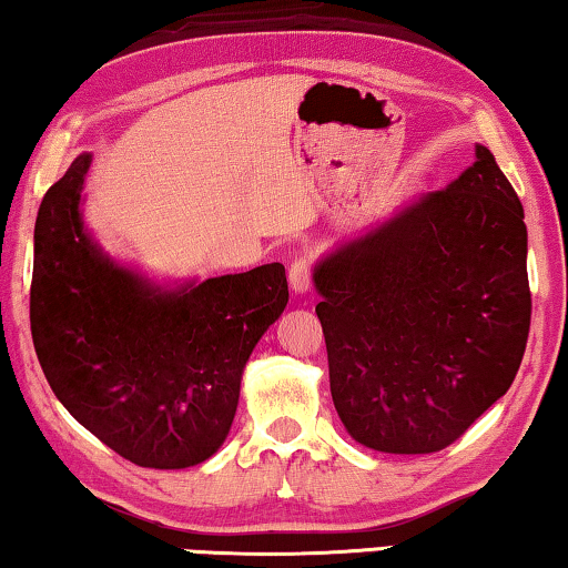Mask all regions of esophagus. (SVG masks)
Returning <instances> with one entry per match:
<instances>
[{"mask_svg":"<svg viewBox=\"0 0 568 568\" xmlns=\"http://www.w3.org/2000/svg\"><path fill=\"white\" fill-rule=\"evenodd\" d=\"M290 286L294 294H307L312 286V271L307 258H297L290 268Z\"/></svg>","mask_w":568,"mask_h":568,"instance_id":"1","label":"esophagus"}]
</instances>
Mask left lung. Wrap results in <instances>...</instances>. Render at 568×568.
Returning <instances> with one entry per match:
<instances>
[{"instance_id": "left-lung-1", "label": "left lung", "mask_w": 568, "mask_h": 568, "mask_svg": "<svg viewBox=\"0 0 568 568\" xmlns=\"http://www.w3.org/2000/svg\"><path fill=\"white\" fill-rule=\"evenodd\" d=\"M489 148L315 264L338 417L361 446L433 454L495 405L530 331L528 227Z\"/></svg>"}]
</instances>
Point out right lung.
Masks as SVG:
<instances>
[{"mask_svg": "<svg viewBox=\"0 0 568 568\" xmlns=\"http://www.w3.org/2000/svg\"><path fill=\"white\" fill-rule=\"evenodd\" d=\"M92 153L48 189L36 220L32 343L55 397L104 446L186 468L223 446L243 368L290 302L282 264L163 286L84 227Z\"/></svg>", "mask_w": 568, "mask_h": 568, "instance_id": "1", "label": "right lung"}]
</instances>
